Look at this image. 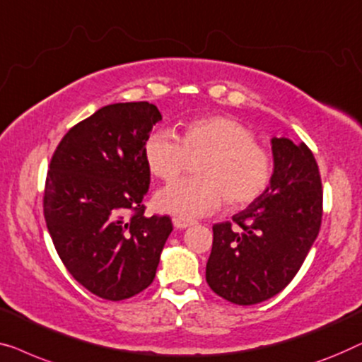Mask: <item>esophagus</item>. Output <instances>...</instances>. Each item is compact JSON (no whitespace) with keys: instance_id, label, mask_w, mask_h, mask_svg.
Returning <instances> with one entry per match:
<instances>
[{"instance_id":"34e87169","label":"esophagus","mask_w":362,"mask_h":362,"mask_svg":"<svg viewBox=\"0 0 362 362\" xmlns=\"http://www.w3.org/2000/svg\"><path fill=\"white\" fill-rule=\"evenodd\" d=\"M172 223H174V226L177 228V230H185V228L192 226L193 223H195V221H192V220H187V218L174 216V218H172Z\"/></svg>"}]
</instances>
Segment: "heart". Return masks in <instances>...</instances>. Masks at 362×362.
Listing matches in <instances>:
<instances>
[{
	"label": "heart",
	"instance_id": "obj_1",
	"mask_svg": "<svg viewBox=\"0 0 362 362\" xmlns=\"http://www.w3.org/2000/svg\"><path fill=\"white\" fill-rule=\"evenodd\" d=\"M142 154L157 179L172 182L197 160L198 177L170 183L156 193L160 211L180 218L213 213L226 206H246L266 192L272 179V159L254 142L246 126L226 116H208L185 123L179 134L154 131L146 137Z\"/></svg>",
	"mask_w": 362,
	"mask_h": 362
}]
</instances>
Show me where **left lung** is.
I'll use <instances>...</instances> for the list:
<instances>
[{
    "instance_id": "1",
    "label": "left lung",
    "mask_w": 362,
    "mask_h": 362,
    "mask_svg": "<svg viewBox=\"0 0 362 362\" xmlns=\"http://www.w3.org/2000/svg\"><path fill=\"white\" fill-rule=\"evenodd\" d=\"M266 192L233 223L213 226L206 282L221 298L256 305L284 290L302 267L322 225L318 164L303 142L272 137Z\"/></svg>"
}]
</instances>
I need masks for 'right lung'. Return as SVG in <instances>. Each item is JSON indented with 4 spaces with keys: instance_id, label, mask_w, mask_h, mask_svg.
I'll return each mask as SVG.
<instances>
[{
    "instance_id": "obj_1",
    "label": "right lung",
    "mask_w": 362,
    "mask_h": 362,
    "mask_svg": "<svg viewBox=\"0 0 362 362\" xmlns=\"http://www.w3.org/2000/svg\"><path fill=\"white\" fill-rule=\"evenodd\" d=\"M160 119L147 101L103 106L62 137L49 165L44 216L57 254L111 302L149 287L172 233L169 216L147 218L142 205L151 183L142 146Z\"/></svg>"
}]
</instances>
